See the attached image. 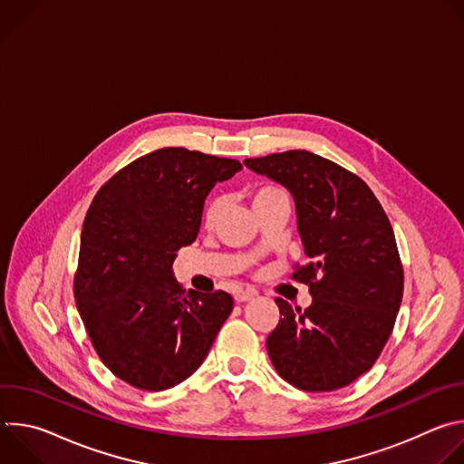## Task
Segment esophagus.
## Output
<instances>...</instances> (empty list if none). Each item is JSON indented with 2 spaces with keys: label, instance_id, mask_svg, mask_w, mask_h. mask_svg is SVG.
Masks as SVG:
<instances>
[{
  "label": "esophagus",
  "instance_id": "obj_1",
  "mask_svg": "<svg viewBox=\"0 0 464 464\" xmlns=\"http://www.w3.org/2000/svg\"><path fill=\"white\" fill-rule=\"evenodd\" d=\"M255 290H238L235 292V301L237 303H244V301H249L251 297H255Z\"/></svg>",
  "mask_w": 464,
  "mask_h": 464
}]
</instances>
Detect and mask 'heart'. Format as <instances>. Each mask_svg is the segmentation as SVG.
<instances>
[{
	"instance_id": "b5f03b06",
	"label": "heart",
	"mask_w": 464,
	"mask_h": 464,
	"mask_svg": "<svg viewBox=\"0 0 464 464\" xmlns=\"http://www.w3.org/2000/svg\"><path fill=\"white\" fill-rule=\"evenodd\" d=\"M277 196H286V192L277 187H272V185H262V187H255L249 190V200H251L253 209L260 208L264 202H268V200H272V198H277ZM222 213H224V198L213 196L211 200L206 204L204 213H202L204 227L213 229L218 224Z\"/></svg>"
}]
</instances>
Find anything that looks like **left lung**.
<instances>
[{"label":"left lung","mask_w":464,"mask_h":464,"mask_svg":"<svg viewBox=\"0 0 464 464\" xmlns=\"http://www.w3.org/2000/svg\"><path fill=\"white\" fill-rule=\"evenodd\" d=\"M285 185L310 258L294 279L312 304L276 299L281 319L266 340L276 371L303 391H334L367 372L385 347L404 292V270L391 222L367 183L306 150L246 160Z\"/></svg>","instance_id":"1"}]
</instances>
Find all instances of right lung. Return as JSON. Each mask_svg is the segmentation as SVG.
<instances>
[{
  "label": "right lung",
  "mask_w": 464,
  "mask_h": 464,
  "mask_svg": "<svg viewBox=\"0 0 464 464\" xmlns=\"http://www.w3.org/2000/svg\"><path fill=\"white\" fill-rule=\"evenodd\" d=\"M240 169L237 160L160 149L95 194L82 224L75 303L93 349L122 382L165 391L206 360L233 297L185 294L172 264L200 231L209 190Z\"/></svg>",
  "instance_id": "right-lung-1"
}]
</instances>
